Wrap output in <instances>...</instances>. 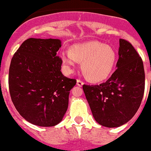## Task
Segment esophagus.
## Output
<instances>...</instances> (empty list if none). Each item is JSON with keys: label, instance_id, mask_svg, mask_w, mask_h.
<instances>
[{"label": "esophagus", "instance_id": "obj_1", "mask_svg": "<svg viewBox=\"0 0 151 151\" xmlns=\"http://www.w3.org/2000/svg\"><path fill=\"white\" fill-rule=\"evenodd\" d=\"M83 82L81 80H80V79H78V80H77V85H78V86H83Z\"/></svg>", "mask_w": 151, "mask_h": 151}]
</instances>
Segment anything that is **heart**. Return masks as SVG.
I'll use <instances>...</instances> for the list:
<instances>
[{"label": "heart", "instance_id": "b5f03b06", "mask_svg": "<svg viewBox=\"0 0 151 151\" xmlns=\"http://www.w3.org/2000/svg\"><path fill=\"white\" fill-rule=\"evenodd\" d=\"M116 52L108 45L98 41L76 44L70 51L65 50L60 54L67 72H73L78 62H82L85 75L92 81L105 80L111 74L116 62Z\"/></svg>", "mask_w": 151, "mask_h": 151}]
</instances>
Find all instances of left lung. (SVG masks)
Returning <instances> with one entry per match:
<instances>
[{"label": "left lung", "mask_w": 151, "mask_h": 151, "mask_svg": "<svg viewBox=\"0 0 151 151\" xmlns=\"http://www.w3.org/2000/svg\"><path fill=\"white\" fill-rule=\"evenodd\" d=\"M117 70L99 85H83L92 115L100 125L121 126L139 108L145 91V70L142 58L132 45L120 39Z\"/></svg>", "instance_id": "1"}]
</instances>
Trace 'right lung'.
<instances>
[{"label":"right lung","instance_id":"1","mask_svg":"<svg viewBox=\"0 0 151 151\" xmlns=\"http://www.w3.org/2000/svg\"><path fill=\"white\" fill-rule=\"evenodd\" d=\"M59 39L29 38L12 59L9 87L19 114L31 124L54 126L66 113L70 89L76 79L61 72L62 59L56 53Z\"/></svg>","mask_w":151,"mask_h":151}]
</instances>
